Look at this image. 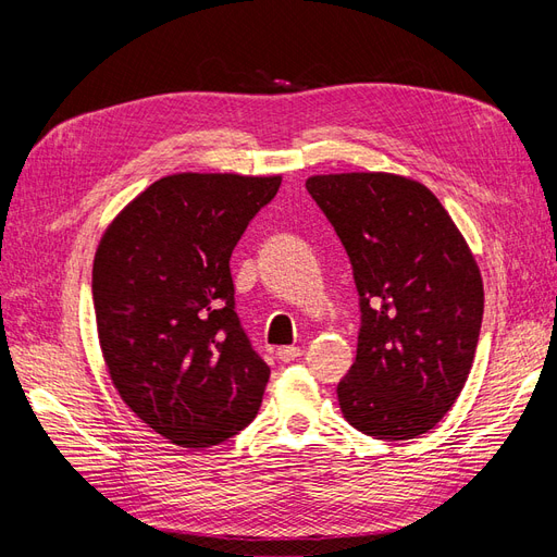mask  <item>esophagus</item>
Segmentation results:
<instances>
[{
  "label": "esophagus",
  "mask_w": 557,
  "mask_h": 557,
  "mask_svg": "<svg viewBox=\"0 0 557 557\" xmlns=\"http://www.w3.org/2000/svg\"><path fill=\"white\" fill-rule=\"evenodd\" d=\"M276 356H278L281 362H293V360L301 358V348H297V346H281L276 350Z\"/></svg>",
  "instance_id": "1"
}]
</instances>
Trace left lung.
<instances>
[{
    "label": "left lung",
    "mask_w": 557,
    "mask_h": 557,
    "mask_svg": "<svg viewBox=\"0 0 557 557\" xmlns=\"http://www.w3.org/2000/svg\"><path fill=\"white\" fill-rule=\"evenodd\" d=\"M307 190L339 234L360 295L358 356L336 397L374 440H413L460 397L479 344L483 281L442 201L385 172L320 174Z\"/></svg>",
    "instance_id": "8db88e82"
}]
</instances>
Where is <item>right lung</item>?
<instances>
[{
	"instance_id": "1",
	"label": "right lung",
	"mask_w": 557,
	"mask_h": 557,
	"mask_svg": "<svg viewBox=\"0 0 557 557\" xmlns=\"http://www.w3.org/2000/svg\"><path fill=\"white\" fill-rule=\"evenodd\" d=\"M281 176L183 172L117 213L92 264L97 334L111 383L181 448L227 442L256 418L267 362L234 311L232 250Z\"/></svg>"
}]
</instances>
